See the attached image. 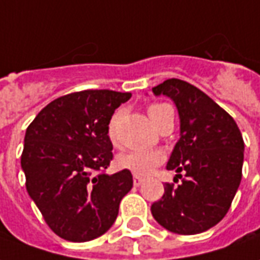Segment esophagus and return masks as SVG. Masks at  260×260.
I'll use <instances>...</instances> for the list:
<instances>
[{
    "mask_svg": "<svg viewBox=\"0 0 260 260\" xmlns=\"http://www.w3.org/2000/svg\"><path fill=\"white\" fill-rule=\"evenodd\" d=\"M142 183H143L142 177H138V176H134V184H135V186H141Z\"/></svg>",
    "mask_w": 260,
    "mask_h": 260,
    "instance_id": "1",
    "label": "esophagus"
}]
</instances>
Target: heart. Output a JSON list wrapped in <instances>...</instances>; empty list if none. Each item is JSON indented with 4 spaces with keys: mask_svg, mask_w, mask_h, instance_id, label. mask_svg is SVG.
I'll list each match as a JSON object with an SVG mask.
<instances>
[{
    "mask_svg": "<svg viewBox=\"0 0 260 260\" xmlns=\"http://www.w3.org/2000/svg\"><path fill=\"white\" fill-rule=\"evenodd\" d=\"M168 104H150L148 107L149 118L152 119V122L155 121L157 115L160 114L161 110H165ZM115 121H117V115H114L108 124L107 128V134L108 138L114 145L117 143V138H115ZM165 153H161L160 150H146V152H128V153H122L118 157V166L129 170L131 173L138 177H146L149 174L155 172L156 168H159L161 163L165 161Z\"/></svg>",
    "mask_w": 260,
    "mask_h": 260,
    "instance_id": "obj_1",
    "label": "heart"
}]
</instances>
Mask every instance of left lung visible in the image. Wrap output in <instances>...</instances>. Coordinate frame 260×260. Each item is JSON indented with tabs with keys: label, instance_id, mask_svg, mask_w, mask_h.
I'll list each match as a JSON object with an SVG mask.
<instances>
[{
	"label": "left lung",
	"instance_id": "1",
	"mask_svg": "<svg viewBox=\"0 0 260 260\" xmlns=\"http://www.w3.org/2000/svg\"><path fill=\"white\" fill-rule=\"evenodd\" d=\"M152 91L170 97L179 111L180 139L168 170H176L181 183H166L163 197L150 211L170 232H204L224 218L242 179L241 131L224 108L187 81L169 79Z\"/></svg>",
	"mask_w": 260,
	"mask_h": 260
}]
</instances>
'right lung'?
<instances>
[{
	"instance_id": "1",
	"label": "right lung",
	"mask_w": 260,
	"mask_h": 260,
	"mask_svg": "<svg viewBox=\"0 0 260 260\" xmlns=\"http://www.w3.org/2000/svg\"><path fill=\"white\" fill-rule=\"evenodd\" d=\"M131 92L84 90L53 100L29 124L21 165L26 190L49 228L86 242L107 232L134 186L129 170L107 174L114 111Z\"/></svg>"
}]
</instances>
